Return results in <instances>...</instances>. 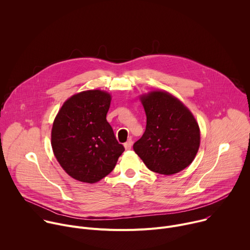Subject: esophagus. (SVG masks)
I'll return each instance as SVG.
<instances>
[{
  "label": "esophagus",
  "mask_w": 250,
  "mask_h": 250,
  "mask_svg": "<svg viewBox=\"0 0 250 250\" xmlns=\"http://www.w3.org/2000/svg\"><path fill=\"white\" fill-rule=\"evenodd\" d=\"M124 146H125V148L126 150H129V149L131 148V146H132V140H131V139H128Z\"/></svg>",
  "instance_id": "1"
}]
</instances>
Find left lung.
<instances>
[{"label":"left lung","instance_id":"obj_1","mask_svg":"<svg viewBox=\"0 0 250 250\" xmlns=\"http://www.w3.org/2000/svg\"><path fill=\"white\" fill-rule=\"evenodd\" d=\"M146 131L133 150L153 172L172 175L189 166L200 146V128L192 113L167 92L141 96Z\"/></svg>","mask_w":250,"mask_h":250}]
</instances>
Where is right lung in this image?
<instances>
[{"label": "right lung", "mask_w": 250, "mask_h": 250, "mask_svg": "<svg viewBox=\"0 0 250 250\" xmlns=\"http://www.w3.org/2000/svg\"><path fill=\"white\" fill-rule=\"evenodd\" d=\"M110 104L111 95L106 92L84 91L69 98L54 120V155L65 172L78 181H100L113 171L125 151L106 122Z\"/></svg>", "instance_id": "obj_1"}]
</instances>
